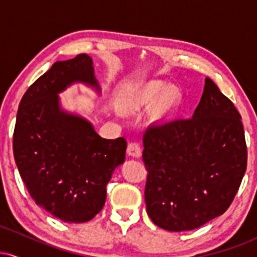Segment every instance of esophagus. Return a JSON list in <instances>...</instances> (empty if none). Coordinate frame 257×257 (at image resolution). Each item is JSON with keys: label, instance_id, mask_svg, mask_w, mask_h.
Masks as SVG:
<instances>
[{"label": "esophagus", "instance_id": "34e87169", "mask_svg": "<svg viewBox=\"0 0 257 257\" xmlns=\"http://www.w3.org/2000/svg\"><path fill=\"white\" fill-rule=\"evenodd\" d=\"M126 153H128L131 157L139 158L141 156V147L139 145L138 141H133V143L128 144V147H126Z\"/></svg>", "mask_w": 257, "mask_h": 257}]
</instances>
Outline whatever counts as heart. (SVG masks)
<instances>
[{
    "instance_id": "heart-1",
    "label": "heart",
    "mask_w": 257,
    "mask_h": 257,
    "mask_svg": "<svg viewBox=\"0 0 257 257\" xmlns=\"http://www.w3.org/2000/svg\"><path fill=\"white\" fill-rule=\"evenodd\" d=\"M163 82H151V83L144 85L143 89L139 93V107H147L155 99L156 100L151 107V112H150L153 120L163 119L164 117H167L168 113L179 104L180 98H181V94L176 87H168L160 96L159 94L163 90Z\"/></svg>"
}]
</instances>
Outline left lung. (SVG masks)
<instances>
[{"label":"left lung","mask_w":257,"mask_h":257,"mask_svg":"<svg viewBox=\"0 0 257 257\" xmlns=\"http://www.w3.org/2000/svg\"><path fill=\"white\" fill-rule=\"evenodd\" d=\"M143 143L155 225L191 231L229 208L246 170V143L240 113L210 78L192 117L149 125Z\"/></svg>","instance_id":"8db88e82"}]
</instances>
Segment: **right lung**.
Returning <instances> with one entry per match:
<instances>
[{
	"mask_svg": "<svg viewBox=\"0 0 257 257\" xmlns=\"http://www.w3.org/2000/svg\"><path fill=\"white\" fill-rule=\"evenodd\" d=\"M78 81L98 88L89 55L53 64L20 100L13 134L14 159L31 198L72 223L100 213L126 149L124 138H101L89 122L60 110L58 93Z\"/></svg>",
	"mask_w": 257,
	"mask_h": 257,
	"instance_id": "add662e5",
	"label": "right lung"
}]
</instances>
